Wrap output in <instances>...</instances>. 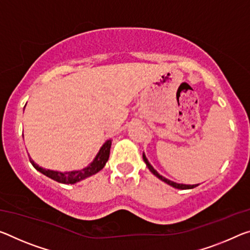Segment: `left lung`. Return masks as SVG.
<instances>
[{
    "label": "left lung",
    "mask_w": 250,
    "mask_h": 250,
    "mask_svg": "<svg viewBox=\"0 0 250 250\" xmlns=\"http://www.w3.org/2000/svg\"><path fill=\"white\" fill-rule=\"evenodd\" d=\"M142 158H144V161L146 162V167L149 168V170L150 171H151L154 176H156L157 178H159L160 180H162L164 182H166V184H168L169 186H171V187H173V188H177V189H182V190H185V189H192V188H195V187H197L198 185H184V184H177V182H173V181H171V180H169V179H167V178H165L164 176H161V175H159V173L157 172V170H154V168L152 167L151 165H150V162L148 161V159H146V154L144 153L142 154Z\"/></svg>",
    "instance_id": "left-lung-1"
}]
</instances>
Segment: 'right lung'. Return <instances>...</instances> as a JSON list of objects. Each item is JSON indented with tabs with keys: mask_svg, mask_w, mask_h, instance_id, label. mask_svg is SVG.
Masks as SVG:
<instances>
[{
	"mask_svg": "<svg viewBox=\"0 0 250 250\" xmlns=\"http://www.w3.org/2000/svg\"><path fill=\"white\" fill-rule=\"evenodd\" d=\"M110 148H111V140H106L104 144V146L100 148V150H99L96 158H94L93 161L91 162L88 167L83 168L81 170H75V171H69V172L53 171V170L39 167V166L35 164L30 157L29 158L33 167L37 169L38 171L43 173V175H45L46 177H49L55 181L61 182V184L72 185V184H75V182L85 179V178H88L90 176L96 175L97 172L100 171V170L104 167L106 161L109 159Z\"/></svg>",
	"mask_w": 250,
	"mask_h": 250,
	"instance_id": "1",
	"label": "right lung"
}]
</instances>
